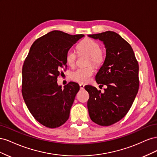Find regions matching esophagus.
Listing matches in <instances>:
<instances>
[{"label":"esophagus","instance_id":"34e87169","mask_svg":"<svg viewBox=\"0 0 157 157\" xmlns=\"http://www.w3.org/2000/svg\"><path fill=\"white\" fill-rule=\"evenodd\" d=\"M79 86H80V90H84V85L83 84L80 83V84H79Z\"/></svg>","mask_w":157,"mask_h":157}]
</instances>
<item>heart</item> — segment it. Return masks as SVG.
<instances>
[{"mask_svg": "<svg viewBox=\"0 0 157 157\" xmlns=\"http://www.w3.org/2000/svg\"><path fill=\"white\" fill-rule=\"evenodd\" d=\"M77 50L79 53H84L90 56V62H92L95 65H99L103 63L104 61L103 52L101 50V46L98 42L91 39H84L82 42L78 45ZM77 56L76 52L69 49L65 55V61L67 64L73 67L75 65ZM95 73V69L92 66H89L88 67H80L75 70L71 74V79L74 81L86 83L90 80L92 76Z\"/></svg>", "mask_w": 157, "mask_h": 157, "instance_id": "obj_1", "label": "heart"}]
</instances>
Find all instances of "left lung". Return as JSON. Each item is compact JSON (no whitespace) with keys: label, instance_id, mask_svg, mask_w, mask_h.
<instances>
[{"label":"left lung","instance_id":"obj_1","mask_svg":"<svg viewBox=\"0 0 157 157\" xmlns=\"http://www.w3.org/2000/svg\"><path fill=\"white\" fill-rule=\"evenodd\" d=\"M88 36L105 46V59L96 80L100 86H107L103 93L90 85L84 87L90 96L89 115L99 125L110 126L122 119L132 105L139 89V65L130 44L117 33Z\"/></svg>","mask_w":157,"mask_h":157}]
</instances>
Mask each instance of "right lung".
<instances>
[{
  "instance_id": "add662e5",
  "label": "right lung",
  "mask_w": 157,
  "mask_h": 157,
  "mask_svg": "<svg viewBox=\"0 0 157 157\" xmlns=\"http://www.w3.org/2000/svg\"><path fill=\"white\" fill-rule=\"evenodd\" d=\"M83 36L61 31H50L33 42L23 63V99L33 117L46 127L58 128L69 117L80 86L70 82L62 89L57 78L60 71L67 67V52Z\"/></svg>"
}]
</instances>
